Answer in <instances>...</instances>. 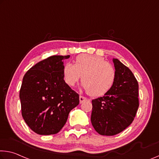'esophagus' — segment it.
<instances>
[{"instance_id":"1","label":"esophagus","mask_w":159,"mask_h":159,"mask_svg":"<svg viewBox=\"0 0 159 159\" xmlns=\"http://www.w3.org/2000/svg\"><path fill=\"white\" fill-rule=\"evenodd\" d=\"M86 100H87L86 98H85L84 96H80L79 97V102H80V104H81V103H83V102H84L85 101H86Z\"/></svg>"}]
</instances>
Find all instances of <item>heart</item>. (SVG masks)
<instances>
[{
    "label": "heart",
    "mask_w": 159,
    "mask_h": 159,
    "mask_svg": "<svg viewBox=\"0 0 159 159\" xmlns=\"http://www.w3.org/2000/svg\"><path fill=\"white\" fill-rule=\"evenodd\" d=\"M66 84L74 85L82 76V87L93 97L105 95L115 84V68L104 58L90 54H80L75 59V64L67 63L63 69Z\"/></svg>",
    "instance_id": "obj_1"
}]
</instances>
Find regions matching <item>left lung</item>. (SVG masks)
I'll return each instance as SVG.
<instances>
[{
	"label": "left lung",
	"mask_w": 159,
	"mask_h": 159,
	"mask_svg": "<svg viewBox=\"0 0 159 159\" xmlns=\"http://www.w3.org/2000/svg\"><path fill=\"white\" fill-rule=\"evenodd\" d=\"M115 84L104 96L92 100L91 123L100 135L119 134L134 120L139 107V85L129 68L113 59Z\"/></svg>",
	"instance_id": "1"
}]
</instances>
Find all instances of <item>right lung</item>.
I'll return each instance as SVG.
<instances>
[{"instance_id":"add662e5","label":"right lung","mask_w":159,"mask_h":159,"mask_svg":"<svg viewBox=\"0 0 159 159\" xmlns=\"http://www.w3.org/2000/svg\"><path fill=\"white\" fill-rule=\"evenodd\" d=\"M52 56L27 70L20 90L22 117L33 132L55 134L66 124L70 110L79 104V95L64 80V60Z\"/></svg>"}]
</instances>
